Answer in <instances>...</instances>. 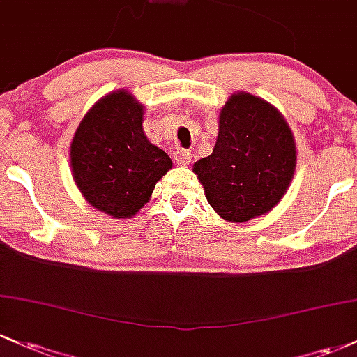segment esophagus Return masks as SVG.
<instances>
[{
    "mask_svg": "<svg viewBox=\"0 0 357 357\" xmlns=\"http://www.w3.org/2000/svg\"><path fill=\"white\" fill-rule=\"evenodd\" d=\"M174 160L178 166H190L191 160H193V155H191V152L186 151V149H178V151L174 152Z\"/></svg>",
    "mask_w": 357,
    "mask_h": 357,
    "instance_id": "34e87169",
    "label": "esophagus"
}]
</instances>
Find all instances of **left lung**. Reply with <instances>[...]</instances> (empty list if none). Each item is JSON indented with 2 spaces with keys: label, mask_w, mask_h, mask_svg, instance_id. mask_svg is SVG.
I'll use <instances>...</instances> for the list:
<instances>
[{
  "label": "left lung",
  "mask_w": 357,
  "mask_h": 357,
  "mask_svg": "<svg viewBox=\"0 0 357 357\" xmlns=\"http://www.w3.org/2000/svg\"><path fill=\"white\" fill-rule=\"evenodd\" d=\"M295 169L296 144L284 116L245 91L227 100L213 152L193 164L211 208L232 223L269 213L287 195Z\"/></svg>",
  "instance_id": "obj_1"
}]
</instances>
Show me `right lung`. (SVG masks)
<instances>
[{"label": "right lung", "mask_w": 357, "mask_h": 357, "mask_svg": "<svg viewBox=\"0 0 357 357\" xmlns=\"http://www.w3.org/2000/svg\"><path fill=\"white\" fill-rule=\"evenodd\" d=\"M144 108L127 89L96 101L69 147L73 179L86 202L113 218H132L172 167L169 155L147 139Z\"/></svg>", "instance_id": "1"}]
</instances>
